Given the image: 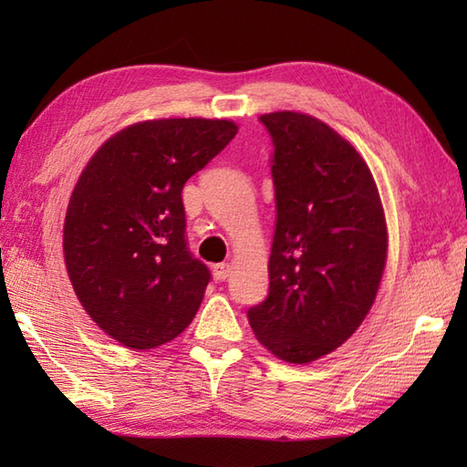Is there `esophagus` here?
<instances>
[{"mask_svg": "<svg viewBox=\"0 0 467 467\" xmlns=\"http://www.w3.org/2000/svg\"><path fill=\"white\" fill-rule=\"evenodd\" d=\"M228 275H231V265H228V263H218V265H214V276H216V281L228 279Z\"/></svg>", "mask_w": 467, "mask_h": 467, "instance_id": "obj_1", "label": "esophagus"}]
</instances>
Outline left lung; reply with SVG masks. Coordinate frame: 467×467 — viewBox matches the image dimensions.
<instances>
[{"instance_id":"left-lung-1","label":"left lung","mask_w":467,"mask_h":467,"mask_svg":"<svg viewBox=\"0 0 467 467\" xmlns=\"http://www.w3.org/2000/svg\"><path fill=\"white\" fill-rule=\"evenodd\" d=\"M273 138L276 224L269 295L249 323L283 361L311 363L369 313L387 259V226L369 166L333 128L299 112L263 114Z\"/></svg>"}]
</instances>
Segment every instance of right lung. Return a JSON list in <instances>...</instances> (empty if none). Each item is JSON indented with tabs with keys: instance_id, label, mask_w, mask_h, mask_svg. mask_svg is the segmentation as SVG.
<instances>
[{
	"instance_id": "1",
	"label": "right lung",
	"mask_w": 467,
	"mask_h": 467,
	"mask_svg": "<svg viewBox=\"0 0 467 467\" xmlns=\"http://www.w3.org/2000/svg\"><path fill=\"white\" fill-rule=\"evenodd\" d=\"M236 130L206 118L138 122L78 178L64 223L67 276L92 321L124 347L154 349L194 319L211 271L188 251L182 188Z\"/></svg>"
}]
</instances>
